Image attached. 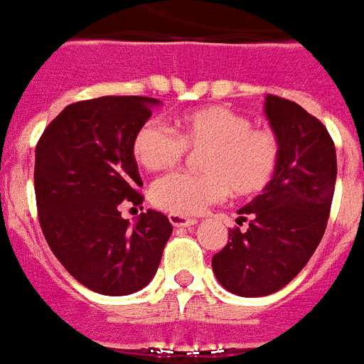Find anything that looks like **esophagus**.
<instances>
[{
	"label": "esophagus",
	"instance_id": "esophagus-1",
	"mask_svg": "<svg viewBox=\"0 0 364 364\" xmlns=\"http://www.w3.org/2000/svg\"><path fill=\"white\" fill-rule=\"evenodd\" d=\"M168 219H170V223H172L174 228H190V225L198 223L194 218H186V215H176V213H170Z\"/></svg>",
	"mask_w": 364,
	"mask_h": 364
}]
</instances>
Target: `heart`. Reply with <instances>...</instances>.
<instances>
[{
	"instance_id": "b5f03b06",
	"label": "heart",
	"mask_w": 364,
	"mask_h": 364,
	"mask_svg": "<svg viewBox=\"0 0 364 364\" xmlns=\"http://www.w3.org/2000/svg\"><path fill=\"white\" fill-rule=\"evenodd\" d=\"M186 149L200 154L202 174L174 172L151 186V202L162 211L194 215L231 192L249 198L272 182L280 162V141L270 129L252 127L243 113L225 105H203L174 119V133L146 121L133 136V156L145 170L176 166Z\"/></svg>"
}]
</instances>
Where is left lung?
<instances>
[{"instance_id": "8db88e82", "label": "left lung", "mask_w": 364, "mask_h": 364, "mask_svg": "<svg viewBox=\"0 0 364 364\" xmlns=\"http://www.w3.org/2000/svg\"><path fill=\"white\" fill-rule=\"evenodd\" d=\"M264 113L280 141L277 174L237 211V221L251 218L247 231L229 229L228 245L211 259L219 284L243 298L278 292L308 264L326 233L337 178L321 121L278 95H267Z\"/></svg>"}]
</instances>
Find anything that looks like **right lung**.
<instances>
[{
  "label": "right lung",
  "instance_id": "add662e5",
  "mask_svg": "<svg viewBox=\"0 0 364 364\" xmlns=\"http://www.w3.org/2000/svg\"><path fill=\"white\" fill-rule=\"evenodd\" d=\"M161 102L104 95L64 107L38 139L35 196L41 229L72 277L105 296L145 288L161 264L172 225L146 210L131 223L121 203L141 205L143 186L131 151L136 129Z\"/></svg>",
  "mask_w": 364,
  "mask_h": 364
}]
</instances>
